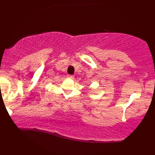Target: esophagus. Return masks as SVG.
<instances>
[{"label":"esophagus","mask_w":155,"mask_h":155,"mask_svg":"<svg viewBox=\"0 0 155 155\" xmlns=\"http://www.w3.org/2000/svg\"><path fill=\"white\" fill-rule=\"evenodd\" d=\"M67 77L69 78H70V79H71V80L74 79V75H68Z\"/></svg>","instance_id":"34e87169"}]
</instances>
